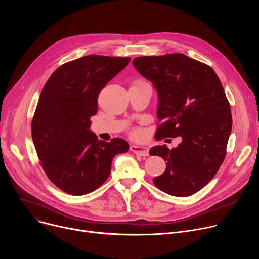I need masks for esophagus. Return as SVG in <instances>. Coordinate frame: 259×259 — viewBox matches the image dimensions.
<instances>
[{
  "mask_svg": "<svg viewBox=\"0 0 259 259\" xmlns=\"http://www.w3.org/2000/svg\"><path fill=\"white\" fill-rule=\"evenodd\" d=\"M130 150L137 155L140 156H147L148 155V148L141 145H131Z\"/></svg>",
  "mask_w": 259,
  "mask_h": 259,
  "instance_id": "34e87169",
  "label": "esophagus"
}]
</instances>
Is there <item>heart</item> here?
Instances as JSON below:
<instances>
[{"label": "heart", "instance_id": "obj_1", "mask_svg": "<svg viewBox=\"0 0 259 259\" xmlns=\"http://www.w3.org/2000/svg\"><path fill=\"white\" fill-rule=\"evenodd\" d=\"M135 83H143V81L139 80V81H135ZM132 135H133V137H135V138H140L141 135H142V131L139 130V129H135V130L132 131Z\"/></svg>", "mask_w": 259, "mask_h": 259}]
</instances>
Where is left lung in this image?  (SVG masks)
<instances>
[{
  "label": "left lung",
  "mask_w": 259,
  "mask_h": 259,
  "mask_svg": "<svg viewBox=\"0 0 259 259\" xmlns=\"http://www.w3.org/2000/svg\"><path fill=\"white\" fill-rule=\"evenodd\" d=\"M132 63L158 93L155 138H182L171 150L162 145L149 152L167 161L153 184L173 196L192 195L214 178L227 153L232 115L221 80L209 65L182 53Z\"/></svg>",
  "instance_id": "obj_1"
}]
</instances>
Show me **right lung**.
I'll list each match as a JSON object with an SVG mask.
<instances>
[{
	"instance_id": "right-lung-1",
	"label": "right lung",
	"mask_w": 259,
	"mask_h": 259,
	"mask_svg": "<svg viewBox=\"0 0 259 259\" xmlns=\"http://www.w3.org/2000/svg\"><path fill=\"white\" fill-rule=\"evenodd\" d=\"M130 58L86 56L60 66L40 92L31 124L36 154L47 178L71 195L103 185L116 154L129 150L122 139L99 141L89 130L101 90Z\"/></svg>"
}]
</instances>
